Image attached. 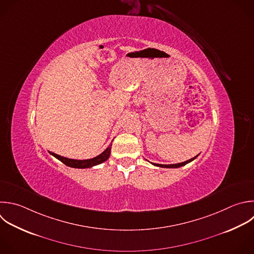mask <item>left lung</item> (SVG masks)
<instances>
[{
  "instance_id": "8db88e82",
  "label": "left lung",
  "mask_w": 254,
  "mask_h": 254,
  "mask_svg": "<svg viewBox=\"0 0 254 254\" xmlns=\"http://www.w3.org/2000/svg\"><path fill=\"white\" fill-rule=\"evenodd\" d=\"M198 156V155H197ZM197 156H195L194 158H191V159H190V160H188V161H186V162H183V163H179V164H172V165H162V164H154L155 166H157V167H162V168H179V167H182V166H185L186 164H188V163H190V162H191L192 160H194Z\"/></svg>"
}]
</instances>
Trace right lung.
I'll use <instances>...</instances> for the list:
<instances>
[{
    "label": "right lung",
    "instance_id": "add662e5",
    "mask_svg": "<svg viewBox=\"0 0 254 254\" xmlns=\"http://www.w3.org/2000/svg\"><path fill=\"white\" fill-rule=\"evenodd\" d=\"M111 146H112V144L109 147H107V149L103 153H101L100 155H98L95 158L88 159V160H73V159H68V158H65V157H62V156L57 155V154L52 153V152H50V153L68 167L78 168V169H85V168H90V167H93V166H96V165H99V164L105 162L110 156Z\"/></svg>",
    "mask_w": 254,
    "mask_h": 254
}]
</instances>
